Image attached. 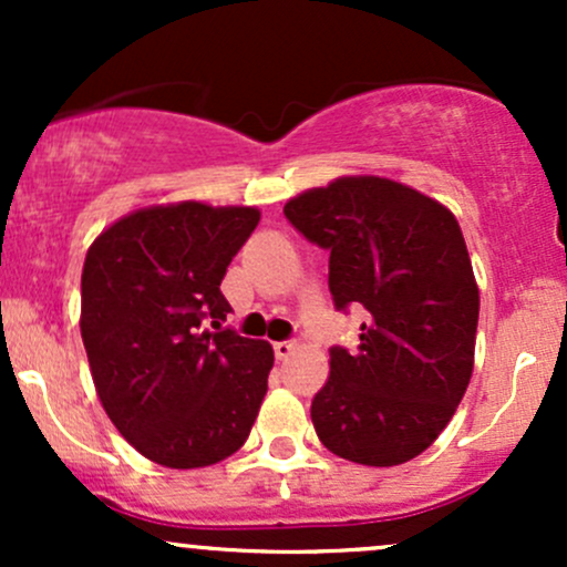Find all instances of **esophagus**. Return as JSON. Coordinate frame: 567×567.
<instances>
[{
    "label": "esophagus",
    "instance_id": "1",
    "mask_svg": "<svg viewBox=\"0 0 567 567\" xmlns=\"http://www.w3.org/2000/svg\"><path fill=\"white\" fill-rule=\"evenodd\" d=\"M292 351H296V341H277V343H275L277 360H288Z\"/></svg>",
    "mask_w": 567,
    "mask_h": 567
}]
</instances>
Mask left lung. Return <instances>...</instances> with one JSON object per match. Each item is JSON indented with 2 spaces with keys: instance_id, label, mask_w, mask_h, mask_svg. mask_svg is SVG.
Segmentation results:
<instances>
[{
  "instance_id": "left-lung-1",
  "label": "left lung",
  "mask_w": 567,
  "mask_h": 567,
  "mask_svg": "<svg viewBox=\"0 0 567 567\" xmlns=\"http://www.w3.org/2000/svg\"><path fill=\"white\" fill-rule=\"evenodd\" d=\"M285 218L330 252L336 309L368 311L360 347L330 349L311 400L317 437L354 464H405L440 437L472 379L480 290L458 220L375 175L303 192Z\"/></svg>"
}]
</instances>
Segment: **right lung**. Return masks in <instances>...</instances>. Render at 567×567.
I'll return each mask as SVG.
<instances>
[{"instance_id":"1","label":"right lung","mask_w":567,"mask_h":567,"mask_svg":"<svg viewBox=\"0 0 567 567\" xmlns=\"http://www.w3.org/2000/svg\"><path fill=\"white\" fill-rule=\"evenodd\" d=\"M261 220L256 207L181 202L109 226L82 269V341L101 405L146 458L197 470L237 453L275 351L220 328V279Z\"/></svg>"}]
</instances>
